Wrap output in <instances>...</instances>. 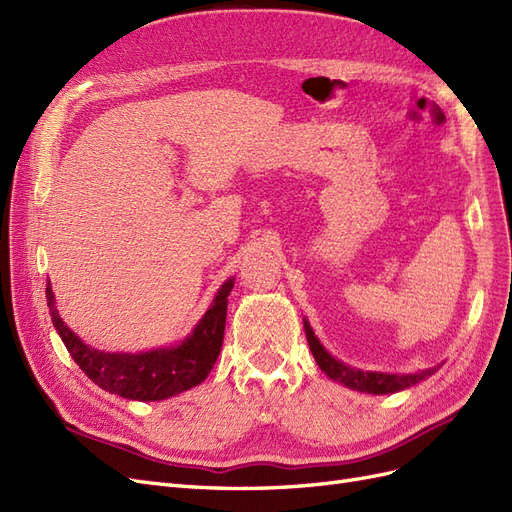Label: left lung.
<instances>
[{"instance_id":"1","label":"left lung","mask_w":512,"mask_h":512,"mask_svg":"<svg viewBox=\"0 0 512 512\" xmlns=\"http://www.w3.org/2000/svg\"><path fill=\"white\" fill-rule=\"evenodd\" d=\"M303 329H305L309 350H312L318 367L331 380L348 386V389H352V391L371 393V395H389V393L404 391V389H408V386H414L416 382L429 378L431 374H436V371L440 369V365H436V367H429L423 371H414V374H384V371L356 369V367H350L339 359H335V356L320 344V339L316 337L314 329L309 327L307 318H303Z\"/></svg>"}]
</instances>
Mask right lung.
I'll use <instances>...</instances> for the list:
<instances>
[{
    "instance_id": "right-lung-1",
    "label": "right lung",
    "mask_w": 512,
    "mask_h": 512,
    "mask_svg": "<svg viewBox=\"0 0 512 512\" xmlns=\"http://www.w3.org/2000/svg\"><path fill=\"white\" fill-rule=\"evenodd\" d=\"M235 286V277L215 292L207 312L196 322L192 333L183 342L147 352H106L87 346L68 324L61 320L51 282H46V305L53 327L66 344L74 363L100 389L136 401H162L183 391H190L203 382L213 369L224 342L228 294Z\"/></svg>"
}]
</instances>
